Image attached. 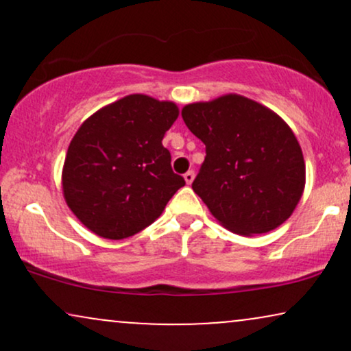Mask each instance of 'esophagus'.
<instances>
[{"label": "esophagus", "instance_id": "obj_1", "mask_svg": "<svg viewBox=\"0 0 351 351\" xmlns=\"http://www.w3.org/2000/svg\"><path fill=\"white\" fill-rule=\"evenodd\" d=\"M183 178H184V181H186V184H191L193 180H195V171H193V170L186 171V173H184Z\"/></svg>", "mask_w": 351, "mask_h": 351}]
</instances>
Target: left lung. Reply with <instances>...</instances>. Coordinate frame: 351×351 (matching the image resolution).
I'll list each match as a JSON object with an SVG mask.
<instances>
[{"mask_svg":"<svg viewBox=\"0 0 351 351\" xmlns=\"http://www.w3.org/2000/svg\"><path fill=\"white\" fill-rule=\"evenodd\" d=\"M181 117L206 145L193 191L221 226L256 236L291 217L305 188V162L292 128L276 112L226 94L188 104Z\"/></svg>","mask_w":351,"mask_h":351,"instance_id":"left-lung-1","label":"left lung"}]
</instances>
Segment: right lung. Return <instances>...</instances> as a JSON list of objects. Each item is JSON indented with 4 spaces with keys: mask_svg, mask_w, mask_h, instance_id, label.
<instances>
[{
    "mask_svg": "<svg viewBox=\"0 0 351 351\" xmlns=\"http://www.w3.org/2000/svg\"><path fill=\"white\" fill-rule=\"evenodd\" d=\"M178 115L175 102L132 94L84 120L64 160L62 195L88 231L114 241L134 236L184 186L162 143Z\"/></svg>",
    "mask_w": 351,
    "mask_h": 351,
    "instance_id": "obj_1",
    "label": "right lung"
}]
</instances>
